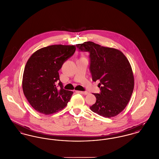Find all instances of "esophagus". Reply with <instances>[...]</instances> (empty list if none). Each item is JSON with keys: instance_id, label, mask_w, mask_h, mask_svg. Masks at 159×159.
<instances>
[{"instance_id": "obj_1", "label": "esophagus", "mask_w": 159, "mask_h": 159, "mask_svg": "<svg viewBox=\"0 0 159 159\" xmlns=\"http://www.w3.org/2000/svg\"><path fill=\"white\" fill-rule=\"evenodd\" d=\"M76 93H81V94H83V95H87L89 93L87 92H82V91H76Z\"/></svg>"}]
</instances>
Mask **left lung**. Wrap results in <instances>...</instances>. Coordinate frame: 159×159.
Returning a JSON list of instances; mask_svg holds the SVG:
<instances>
[{
  "label": "left lung",
  "mask_w": 159,
  "mask_h": 159,
  "mask_svg": "<svg viewBox=\"0 0 159 159\" xmlns=\"http://www.w3.org/2000/svg\"><path fill=\"white\" fill-rule=\"evenodd\" d=\"M80 51L89 52L92 80H98L99 93H93L96 102L90 107L98 115L116 116L127 106L134 89V80L131 65L119 50L101 46L92 42L77 44Z\"/></svg>",
  "instance_id": "obj_1"
}]
</instances>
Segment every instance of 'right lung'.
<instances>
[{
	"label": "right lung",
	"instance_id": "obj_1",
	"mask_svg": "<svg viewBox=\"0 0 159 159\" xmlns=\"http://www.w3.org/2000/svg\"><path fill=\"white\" fill-rule=\"evenodd\" d=\"M75 50L74 45H51L37 50L28 60L22 88L27 100L36 111L48 115L67 106L74 92L64 89L58 70Z\"/></svg>",
	"mask_w": 159,
	"mask_h": 159
}]
</instances>
